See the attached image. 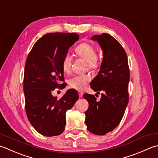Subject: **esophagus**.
I'll list each match as a JSON object with an SVG mask.
<instances>
[{
  "mask_svg": "<svg viewBox=\"0 0 158 158\" xmlns=\"http://www.w3.org/2000/svg\"><path fill=\"white\" fill-rule=\"evenodd\" d=\"M78 95H79V97L80 98H82V95H83V93L82 91H79L78 92Z\"/></svg>",
  "mask_w": 158,
  "mask_h": 158,
  "instance_id": "obj_1",
  "label": "esophagus"
}]
</instances>
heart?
Returning <instances> with one entry per match:
<instances>
[{"instance_id":"b5f03b06","label":"heart","mask_w":158,"mask_h":158,"mask_svg":"<svg viewBox=\"0 0 158 158\" xmlns=\"http://www.w3.org/2000/svg\"><path fill=\"white\" fill-rule=\"evenodd\" d=\"M75 52L79 57L87 63L89 69H95L99 65V59L96 55V50L92 45L89 43H82L76 48ZM72 65V58L67 54L63 57L62 61V69L64 73H68ZM91 80V76L88 74L76 75L71 78L69 85L71 88L76 90H82L86 87Z\"/></svg>"}]
</instances>
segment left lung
<instances>
[{"label":"left lung","mask_w":158,"mask_h":158,"mask_svg":"<svg viewBox=\"0 0 158 158\" xmlns=\"http://www.w3.org/2000/svg\"><path fill=\"white\" fill-rule=\"evenodd\" d=\"M91 40L98 41L102 48L103 60L90 86L97 93H102L99 102L94 95L84 94L89 102L85 123L90 132L105 135L117 127L123 117L129 102L130 69L126 52L113 37L103 33L93 35Z\"/></svg>","instance_id":"left-lung-1"}]
</instances>
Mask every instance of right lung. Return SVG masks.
<instances>
[{"mask_svg":"<svg viewBox=\"0 0 158 158\" xmlns=\"http://www.w3.org/2000/svg\"><path fill=\"white\" fill-rule=\"evenodd\" d=\"M78 39L76 33L44 35L34 44L26 60L23 82L26 112L31 124L45 136L63 132L66 111L79 98L74 89H69L59 99L51 93L56 88L62 89L63 57Z\"/></svg>","mask_w":158,"mask_h":158,"instance_id":"1","label":"right lung"}]
</instances>
